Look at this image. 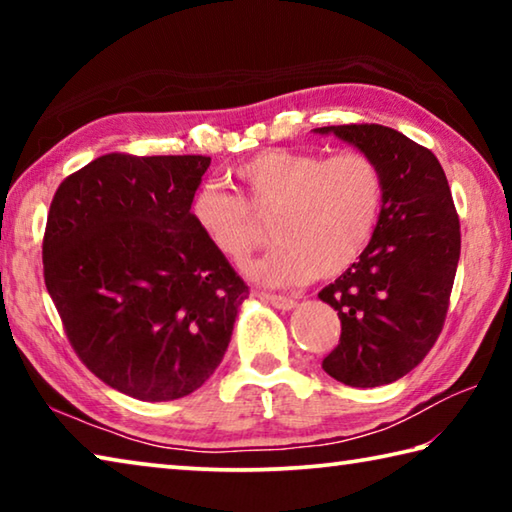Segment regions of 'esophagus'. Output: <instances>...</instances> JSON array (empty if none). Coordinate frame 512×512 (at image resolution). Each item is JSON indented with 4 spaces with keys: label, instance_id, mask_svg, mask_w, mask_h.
Segmentation results:
<instances>
[{
    "label": "esophagus",
    "instance_id": "obj_1",
    "mask_svg": "<svg viewBox=\"0 0 512 512\" xmlns=\"http://www.w3.org/2000/svg\"><path fill=\"white\" fill-rule=\"evenodd\" d=\"M264 298L271 302L273 307L284 309V311H289V309L296 307V300L289 298V296H280V293H264Z\"/></svg>",
    "mask_w": 512,
    "mask_h": 512
}]
</instances>
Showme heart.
I'll list each match as a JSON object with an SVG mask.
<instances>
[{
	"label": "heart",
	"instance_id": "obj_1",
	"mask_svg": "<svg viewBox=\"0 0 512 512\" xmlns=\"http://www.w3.org/2000/svg\"><path fill=\"white\" fill-rule=\"evenodd\" d=\"M244 198L203 185L192 198V219L230 262L244 264L262 246L264 230L250 207L273 216L277 246L248 268L268 284L329 280L366 253L379 228L386 178L370 153L266 149L235 167Z\"/></svg>",
	"mask_w": 512,
	"mask_h": 512
}]
</instances>
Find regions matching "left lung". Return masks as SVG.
I'll return each instance as SVG.
<instances>
[{
    "label": "left lung",
    "instance_id": "left-lung-1",
    "mask_svg": "<svg viewBox=\"0 0 512 512\" xmlns=\"http://www.w3.org/2000/svg\"><path fill=\"white\" fill-rule=\"evenodd\" d=\"M370 153L386 178L379 228L366 253L318 298L339 311L329 377L354 388L391 384L418 366L443 332L461 223L436 155L379 124L323 126Z\"/></svg>",
    "mask_w": 512,
    "mask_h": 512
}]
</instances>
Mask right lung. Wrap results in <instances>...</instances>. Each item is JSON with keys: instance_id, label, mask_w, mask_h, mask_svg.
Returning <instances> with one entry per match:
<instances>
[{"instance_id": "obj_1", "label": "right lung", "mask_w": 512, "mask_h": 512, "mask_svg": "<svg viewBox=\"0 0 512 512\" xmlns=\"http://www.w3.org/2000/svg\"><path fill=\"white\" fill-rule=\"evenodd\" d=\"M207 167V155L108 153L67 176L49 207L42 264L69 345L135 400L201 388L248 296L192 219Z\"/></svg>"}]
</instances>
